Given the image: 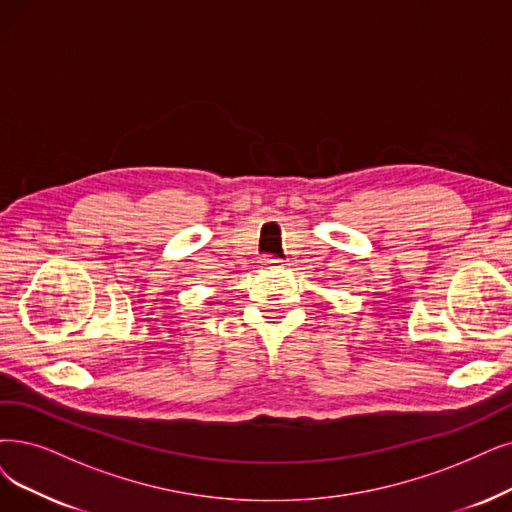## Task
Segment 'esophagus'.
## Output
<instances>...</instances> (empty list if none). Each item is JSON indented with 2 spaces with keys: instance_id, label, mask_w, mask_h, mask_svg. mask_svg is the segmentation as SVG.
I'll list each match as a JSON object with an SVG mask.
<instances>
[{
  "instance_id": "34e87169",
  "label": "esophagus",
  "mask_w": 512,
  "mask_h": 512,
  "mask_svg": "<svg viewBox=\"0 0 512 512\" xmlns=\"http://www.w3.org/2000/svg\"><path fill=\"white\" fill-rule=\"evenodd\" d=\"M281 262H283V260H281V258H275V256H262V264H264V267H267V269H281V267H283Z\"/></svg>"
}]
</instances>
